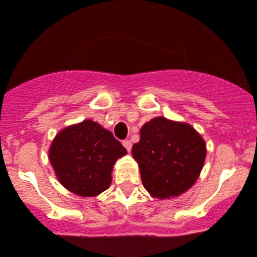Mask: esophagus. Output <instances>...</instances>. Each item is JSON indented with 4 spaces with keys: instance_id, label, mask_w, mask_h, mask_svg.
I'll return each instance as SVG.
<instances>
[{
    "instance_id": "1",
    "label": "esophagus",
    "mask_w": 257,
    "mask_h": 257,
    "mask_svg": "<svg viewBox=\"0 0 257 257\" xmlns=\"http://www.w3.org/2000/svg\"><path fill=\"white\" fill-rule=\"evenodd\" d=\"M122 145L124 146V148H126V150L127 151H130L131 150V148H133V144H131V141L130 140H123L122 141Z\"/></svg>"
}]
</instances>
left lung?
Wrapping results in <instances>:
<instances>
[{"label": "left lung", "mask_w": 257, "mask_h": 257, "mask_svg": "<svg viewBox=\"0 0 257 257\" xmlns=\"http://www.w3.org/2000/svg\"><path fill=\"white\" fill-rule=\"evenodd\" d=\"M206 153L204 140L192 126L164 117L144 124L140 141L133 146L144 187L159 199L189 189L203 168Z\"/></svg>", "instance_id": "obj_1"}]
</instances>
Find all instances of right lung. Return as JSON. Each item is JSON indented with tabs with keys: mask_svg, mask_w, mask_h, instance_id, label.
Returning a JSON list of instances; mask_svg holds the SVG:
<instances>
[{
	"mask_svg": "<svg viewBox=\"0 0 257 257\" xmlns=\"http://www.w3.org/2000/svg\"><path fill=\"white\" fill-rule=\"evenodd\" d=\"M126 153L112 133L85 119L58 134L49 159L68 190L80 197H94L109 187L112 168Z\"/></svg>",
	"mask_w": 257,
	"mask_h": 257,
	"instance_id": "right-lung-1",
	"label": "right lung"
}]
</instances>
